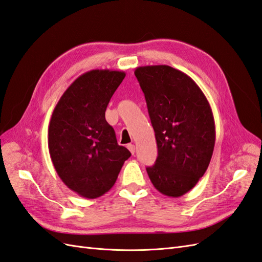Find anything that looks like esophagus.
<instances>
[{
    "instance_id": "obj_1",
    "label": "esophagus",
    "mask_w": 262,
    "mask_h": 262,
    "mask_svg": "<svg viewBox=\"0 0 262 262\" xmlns=\"http://www.w3.org/2000/svg\"><path fill=\"white\" fill-rule=\"evenodd\" d=\"M127 148H128V149H129V151L133 154V155H134V152H135V145L128 144V145H127Z\"/></svg>"
}]
</instances>
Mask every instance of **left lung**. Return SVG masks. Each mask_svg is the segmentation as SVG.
<instances>
[{
  "label": "left lung",
  "instance_id": "obj_1",
  "mask_svg": "<svg viewBox=\"0 0 262 262\" xmlns=\"http://www.w3.org/2000/svg\"><path fill=\"white\" fill-rule=\"evenodd\" d=\"M135 76L158 148L147 173L163 195L180 197L196 186L210 163L216 140L210 105L187 74L168 65L137 67Z\"/></svg>",
  "mask_w": 262,
  "mask_h": 262
}]
</instances>
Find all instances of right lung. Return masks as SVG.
Masks as SVG:
<instances>
[{"instance_id":"1","label":"right lung","mask_w":262,"mask_h":262,"mask_svg":"<svg viewBox=\"0 0 262 262\" xmlns=\"http://www.w3.org/2000/svg\"><path fill=\"white\" fill-rule=\"evenodd\" d=\"M126 74L84 73L59 98L49 126V150L62 182L87 199L103 196L115 184L130 151L117 144L105 112Z\"/></svg>"}]
</instances>
